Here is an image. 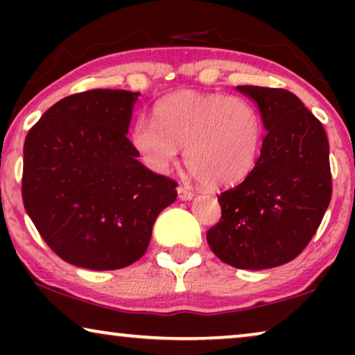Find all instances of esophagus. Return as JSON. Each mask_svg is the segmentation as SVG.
I'll use <instances>...</instances> for the list:
<instances>
[{"label":"esophagus","instance_id":"esophagus-1","mask_svg":"<svg viewBox=\"0 0 355 355\" xmlns=\"http://www.w3.org/2000/svg\"><path fill=\"white\" fill-rule=\"evenodd\" d=\"M193 196H196V193H193V191H191V189L182 187V186L178 187V197L181 198V200H192Z\"/></svg>","mask_w":355,"mask_h":355}]
</instances>
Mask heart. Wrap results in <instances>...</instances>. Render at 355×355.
Instances as JSON below:
<instances>
[{
    "mask_svg": "<svg viewBox=\"0 0 355 355\" xmlns=\"http://www.w3.org/2000/svg\"><path fill=\"white\" fill-rule=\"evenodd\" d=\"M130 145L157 173L168 171L184 150V162L205 187L244 181L255 168L263 142L260 111L245 98L176 92L153 106V121L140 118Z\"/></svg>",
    "mask_w": 355,
    "mask_h": 355,
    "instance_id": "1",
    "label": "heart"
}]
</instances>
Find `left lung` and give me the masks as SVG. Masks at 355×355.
Wrapping results in <instances>:
<instances>
[{
  "label": "left lung",
  "instance_id": "obj_1",
  "mask_svg": "<svg viewBox=\"0 0 355 355\" xmlns=\"http://www.w3.org/2000/svg\"><path fill=\"white\" fill-rule=\"evenodd\" d=\"M236 90L257 105L266 134L252 173L218 197L221 220L207 241L234 268H275L295 259L323 220L331 200L329 145L322 123L291 92Z\"/></svg>",
  "mask_w": 355,
  "mask_h": 355
}]
</instances>
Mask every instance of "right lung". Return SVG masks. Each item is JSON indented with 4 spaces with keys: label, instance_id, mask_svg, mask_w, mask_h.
Segmentation results:
<instances>
[{
    "label": "right lung",
    "instance_id": "add662e5",
    "mask_svg": "<svg viewBox=\"0 0 355 355\" xmlns=\"http://www.w3.org/2000/svg\"><path fill=\"white\" fill-rule=\"evenodd\" d=\"M140 94L96 89L45 111L24 144L27 215L58 257L79 268L137 261L178 184L139 162L128 139Z\"/></svg>",
    "mask_w": 355,
    "mask_h": 355
}]
</instances>
